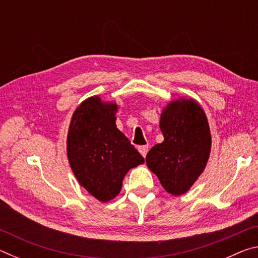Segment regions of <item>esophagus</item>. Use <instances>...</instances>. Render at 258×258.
<instances>
[{"label":"esophagus","mask_w":258,"mask_h":258,"mask_svg":"<svg viewBox=\"0 0 258 258\" xmlns=\"http://www.w3.org/2000/svg\"><path fill=\"white\" fill-rule=\"evenodd\" d=\"M138 150H139L140 154H141L143 157H146L147 154H148V150H149V147H148V146H141V147L138 148Z\"/></svg>","instance_id":"esophagus-1"}]
</instances>
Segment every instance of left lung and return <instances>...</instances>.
Segmentation results:
<instances>
[{
  "mask_svg": "<svg viewBox=\"0 0 258 258\" xmlns=\"http://www.w3.org/2000/svg\"><path fill=\"white\" fill-rule=\"evenodd\" d=\"M164 141L146 157L164 189L173 196L189 191L206 168L212 149V135L206 113L194 98L169 101L160 113Z\"/></svg>",
  "mask_w": 258,
  "mask_h": 258,
  "instance_id": "obj_1",
  "label": "left lung"
}]
</instances>
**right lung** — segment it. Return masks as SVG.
I'll return each mask as SVG.
<instances>
[{
    "label": "right lung",
    "instance_id": "1",
    "mask_svg": "<svg viewBox=\"0 0 258 258\" xmlns=\"http://www.w3.org/2000/svg\"><path fill=\"white\" fill-rule=\"evenodd\" d=\"M118 104L99 95L85 99L74 111L67 134V157L80 185L99 202L119 195L131 168L145 163L117 128Z\"/></svg>",
    "mask_w": 258,
    "mask_h": 258
}]
</instances>
